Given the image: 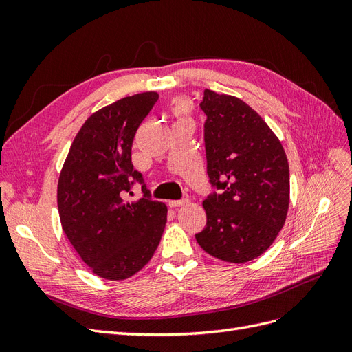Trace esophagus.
<instances>
[{"instance_id":"1","label":"esophagus","mask_w":352,"mask_h":352,"mask_svg":"<svg viewBox=\"0 0 352 352\" xmlns=\"http://www.w3.org/2000/svg\"><path fill=\"white\" fill-rule=\"evenodd\" d=\"M189 204V199L188 198H184V199H175V201H168V206L173 207V208H177V207H182V206H186Z\"/></svg>"}]
</instances>
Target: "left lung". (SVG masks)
<instances>
[{"label": "left lung", "mask_w": 352, "mask_h": 352, "mask_svg": "<svg viewBox=\"0 0 352 352\" xmlns=\"http://www.w3.org/2000/svg\"><path fill=\"white\" fill-rule=\"evenodd\" d=\"M204 142L211 186L202 206L199 247L228 263H247L269 250L289 208V164L278 136L242 100L206 89Z\"/></svg>", "instance_id": "left-lung-1"}]
</instances>
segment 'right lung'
I'll list each match as a JSON object with an SVG mask.
<instances>
[{
	"label": "right lung",
	"instance_id": "obj_1",
	"mask_svg": "<svg viewBox=\"0 0 352 352\" xmlns=\"http://www.w3.org/2000/svg\"><path fill=\"white\" fill-rule=\"evenodd\" d=\"M158 100L142 92L116 101L83 123L61 168L57 204L63 230L85 264L109 280H123L151 260L167 221V207L150 198L132 164L138 127ZM135 182L144 198L122 199Z\"/></svg>",
	"mask_w": 352,
	"mask_h": 352
}]
</instances>
